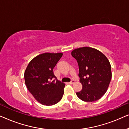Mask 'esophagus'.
Segmentation results:
<instances>
[{"mask_svg":"<svg viewBox=\"0 0 129 129\" xmlns=\"http://www.w3.org/2000/svg\"><path fill=\"white\" fill-rule=\"evenodd\" d=\"M75 80H72L71 81V82L69 83L70 84H73L74 83H75Z\"/></svg>","mask_w":129,"mask_h":129,"instance_id":"1","label":"esophagus"}]
</instances>
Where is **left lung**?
I'll return each mask as SVG.
<instances>
[{
	"mask_svg": "<svg viewBox=\"0 0 129 129\" xmlns=\"http://www.w3.org/2000/svg\"><path fill=\"white\" fill-rule=\"evenodd\" d=\"M76 59L82 90L76 93L83 101L91 102L100 99L108 89L111 79V65L106 56L90 47L75 49L71 53Z\"/></svg>",
	"mask_w": 129,
	"mask_h": 129,
	"instance_id": "obj_1",
	"label": "left lung"
}]
</instances>
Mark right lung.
<instances>
[{
	"label": "right lung",
	"mask_w": 129,
	"mask_h": 129,
	"mask_svg": "<svg viewBox=\"0 0 129 129\" xmlns=\"http://www.w3.org/2000/svg\"><path fill=\"white\" fill-rule=\"evenodd\" d=\"M62 53H44L33 58L24 72L25 84L30 93L43 105L52 106L60 101L65 84L56 79L53 69Z\"/></svg>",
	"instance_id": "add662e5"
}]
</instances>
